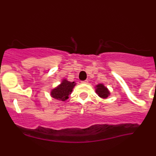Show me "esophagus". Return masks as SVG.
I'll use <instances>...</instances> for the list:
<instances>
[{"label": "esophagus", "instance_id": "esophagus-1", "mask_svg": "<svg viewBox=\"0 0 156 156\" xmlns=\"http://www.w3.org/2000/svg\"><path fill=\"white\" fill-rule=\"evenodd\" d=\"M81 83H83V84H87L88 83V80H83V81H81Z\"/></svg>", "mask_w": 156, "mask_h": 156}]
</instances>
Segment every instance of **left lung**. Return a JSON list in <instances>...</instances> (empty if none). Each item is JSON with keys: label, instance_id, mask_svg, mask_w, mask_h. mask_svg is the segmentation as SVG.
Returning <instances> with one entry per match:
<instances>
[{"label": "left lung", "instance_id": "8db88e82", "mask_svg": "<svg viewBox=\"0 0 156 156\" xmlns=\"http://www.w3.org/2000/svg\"><path fill=\"white\" fill-rule=\"evenodd\" d=\"M94 89L97 94L102 99H106L111 94L110 91L106 87H105L103 83H98L94 87Z\"/></svg>", "mask_w": 156, "mask_h": 156}]
</instances>
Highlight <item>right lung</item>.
I'll return each mask as SVG.
<instances>
[{
  "label": "right lung",
  "instance_id": "right-lung-1",
  "mask_svg": "<svg viewBox=\"0 0 156 156\" xmlns=\"http://www.w3.org/2000/svg\"><path fill=\"white\" fill-rule=\"evenodd\" d=\"M76 85V82L69 81V80L64 78V79H62L60 84H58L55 88L51 89V98L61 101H67Z\"/></svg>",
  "mask_w": 156,
  "mask_h": 156
}]
</instances>
